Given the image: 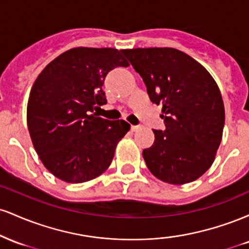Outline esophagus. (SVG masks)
I'll return each mask as SVG.
<instances>
[{"label": "esophagus", "mask_w": 249, "mask_h": 249, "mask_svg": "<svg viewBox=\"0 0 249 249\" xmlns=\"http://www.w3.org/2000/svg\"><path fill=\"white\" fill-rule=\"evenodd\" d=\"M141 126L139 125H131V131H133V132H136V131H138Z\"/></svg>", "instance_id": "obj_1"}]
</instances>
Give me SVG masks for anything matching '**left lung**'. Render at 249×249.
Wrapping results in <instances>:
<instances>
[{
    "instance_id": "obj_1",
    "label": "left lung",
    "mask_w": 249,
    "mask_h": 249,
    "mask_svg": "<svg viewBox=\"0 0 249 249\" xmlns=\"http://www.w3.org/2000/svg\"><path fill=\"white\" fill-rule=\"evenodd\" d=\"M142 76L151 102L162 105L164 131L153 130V145L142 151L151 173L182 185L201 177L215 159L225 125L221 93L211 73L173 48L123 50Z\"/></svg>"
}]
</instances>
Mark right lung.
Segmentation results:
<instances>
[{"mask_svg": "<svg viewBox=\"0 0 249 249\" xmlns=\"http://www.w3.org/2000/svg\"><path fill=\"white\" fill-rule=\"evenodd\" d=\"M127 65L117 49L79 47L56 57L36 78L28 130L43 165L56 178L79 184L110 166L130 124L90 113L107 104L102 87L108 71Z\"/></svg>", "mask_w": 249, "mask_h": 249, "instance_id": "obj_1", "label": "right lung"}]
</instances>
